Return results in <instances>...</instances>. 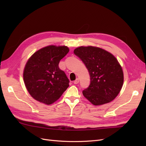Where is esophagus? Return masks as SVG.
<instances>
[{
  "label": "esophagus",
  "mask_w": 146,
  "mask_h": 146,
  "mask_svg": "<svg viewBox=\"0 0 146 146\" xmlns=\"http://www.w3.org/2000/svg\"><path fill=\"white\" fill-rule=\"evenodd\" d=\"M78 82H79V79L77 78L76 80H74V82H73V83H74V84H76H76L78 83Z\"/></svg>",
  "instance_id": "1"
}]
</instances>
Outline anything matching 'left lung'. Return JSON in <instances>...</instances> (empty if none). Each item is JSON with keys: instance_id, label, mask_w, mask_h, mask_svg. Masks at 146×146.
I'll return each mask as SVG.
<instances>
[{"instance_id": "1", "label": "left lung", "mask_w": 146, "mask_h": 146, "mask_svg": "<svg viewBox=\"0 0 146 146\" xmlns=\"http://www.w3.org/2000/svg\"><path fill=\"white\" fill-rule=\"evenodd\" d=\"M86 66L90 85L83 94L94 105L110 102L116 98L123 85V74L117 60L102 48L81 46L74 50Z\"/></svg>"}]
</instances>
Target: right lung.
<instances>
[{"label":"right lung","instance_id":"right-lung-1","mask_svg":"<svg viewBox=\"0 0 146 146\" xmlns=\"http://www.w3.org/2000/svg\"><path fill=\"white\" fill-rule=\"evenodd\" d=\"M69 51L67 46L51 45L31 56L24 68L23 77L25 87L33 99L50 105L67 90L69 80L58 64Z\"/></svg>","mask_w":146,"mask_h":146}]
</instances>
